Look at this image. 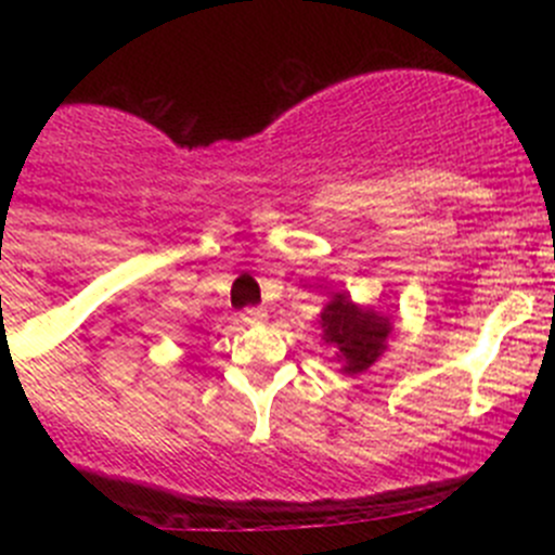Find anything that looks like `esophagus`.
<instances>
[{
  "label": "esophagus",
  "instance_id": "esophagus-1",
  "mask_svg": "<svg viewBox=\"0 0 555 555\" xmlns=\"http://www.w3.org/2000/svg\"><path fill=\"white\" fill-rule=\"evenodd\" d=\"M268 319V311L262 306H246L242 311V322L244 324H262Z\"/></svg>",
  "mask_w": 555,
  "mask_h": 555
}]
</instances>
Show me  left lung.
<instances>
[{
	"label": "left lung",
	"instance_id": "1",
	"mask_svg": "<svg viewBox=\"0 0 555 555\" xmlns=\"http://www.w3.org/2000/svg\"><path fill=\"white\" fill-rule=\"evenodd\" d=\"M319 324H322V340L333 346L344 362V373L349 376L367 371L382 357L391 333L389 317L351 304L346 293L333 295V300L319 313Z\"/></svg>",
	"mask_w": 555,
	"mask_h": 555
}]
</instances>
